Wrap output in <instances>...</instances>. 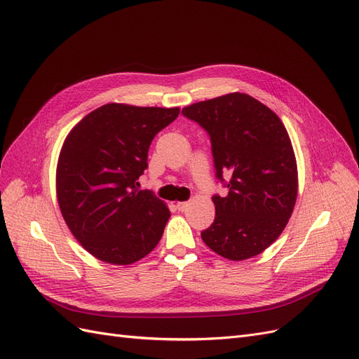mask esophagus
Here are the masks:
<instances>
[{
	"label": "esophagus",
	"mask_w": 359,
	"mask_h": 359,
	"mask_svg": "<svg viewBox=\"0 0 359 359\" xmlns=\"http://www.w3.org/2000/svg\"><path fill=\"white\" fill-rule=\"evenodd\" d=\"M189 208V202H178L177 203V210L178 211H186Z\"/></svg>",
	"instance_id": "1"
}]
</instances>
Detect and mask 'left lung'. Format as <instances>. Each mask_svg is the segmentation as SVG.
<instances>
[{
  "instance_id": "obj_1",
  "label": "left lung",
  "mask_w": 359,
  "mask_h": 359,
  "mask_svg": "<svg viewBox=\"0 0 359 359\" xmlns=\"http://www.w3.org/2000/svg\"><path fill=\"white\" fill-rule=\"evenodd\" d=\"M181 114L208 133L215 178L227 187L226 196H212L215 219L202 231L203 243L231 260L262 253L283 232L297 201V161L283 123L241 93Z\"/></svg>"
}]
</instances>
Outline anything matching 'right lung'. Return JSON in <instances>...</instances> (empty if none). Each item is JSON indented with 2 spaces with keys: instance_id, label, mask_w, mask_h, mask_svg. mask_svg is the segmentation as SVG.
<instances>
[{
  "instance_id": "add662e5",
  "label": "right lung",
  "mask_w": 359,
  "mask_h": 359,
  "mask_svg": "<svg viewBox=\"0 0 359 359\" xmlns=\"http://www.w3.org/2000/svg\"><path fill=\"white\" fill-rule=\"evenodd\" d=\"M178 107L109 103L86 115L64 140L57 196L69 229L82 247L107 264L145 257L170 212L151 190H139L154 136L175 121Z\"/></svg>"
}]
</instances>
